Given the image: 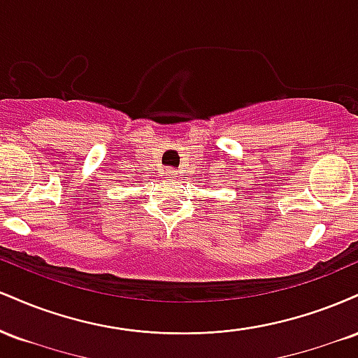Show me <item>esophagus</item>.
<instances>
[{
    "label": "esophagus",
    "instance_id": "obj_1",
    "mask_svg": "<svg viewBox=\"0 0 358 358\" xmlns=\"http://www.w3.org/2000/svg\"><path fill=\"white\" fill-rule=\"evenodd\" d=\"M175 175H176L175 168H166V170H165V176H166V178H173Z\"/></svg>",
    "mask_w": 358,
    "mask_h": 358
}]
</instances>
